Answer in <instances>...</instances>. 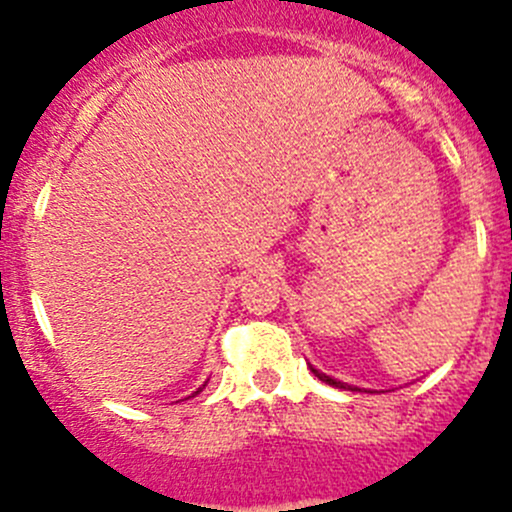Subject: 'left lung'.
<instances>
[{"label": "left lung", "instance_id": "left-lung-1", "mask_svg": "<svg viewBox=\"0 0 512 512\" xmlns=\"http://www.w3.org/2000/svg\"><path fill=\"white\" fill-rule=\"evenodd\" d=\"M309 369H312V374L317 376L319 381H324V384H329V386H337V389H347V391H361L359 386H349V384H344V381H337V379H332V376L322 374V371H319V369H314V366H309ZM369 394H374V391H369Z\"/></svg>", "mask_w": 512, "mask_h": 512}]
</instances>
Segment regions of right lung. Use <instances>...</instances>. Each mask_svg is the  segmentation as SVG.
<instances>
[{
  "label": "right lung",
  "instance_id": "add662e5",
  "mask_svg": "<svg viewBox=\"0 0 512 512\" xmlns=\"http://www.w3.org/2000/svg\"><path fill=\"white\" fill-rule=\"evenodd\" d=\"M205 386H208V381H205V384H203V386H200V389H198V391H195V394H193V396H198V394H200V391H203V389H205Z\"/></svg>",
  "mask_w": 512,
  "mask_h": 512
}]
</instances>
